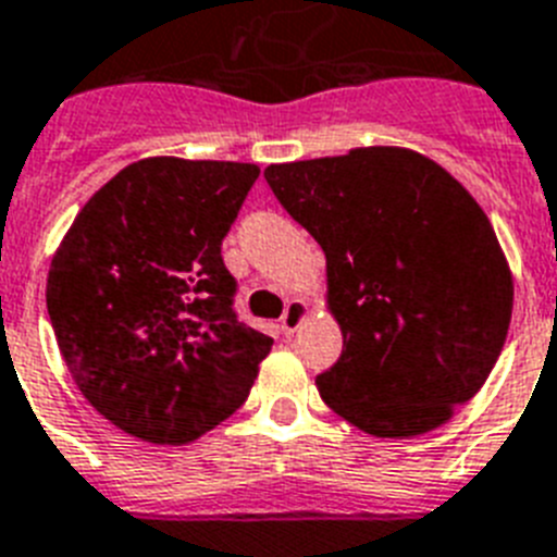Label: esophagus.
<instances>
[{"mask_svg":"<svg viewBox=\"0 0 557 557\" xmlns=\"http://www.w3.org/2000/svg\"><path fill=\"white\" fill-rule=\"evenodd\" d=\"M305 319H307V305L296 298V301H289L287 310H284L282 321H278V327H282L284 335H293L298 330V324H301Z\"/></svg>","mask_w":557,"mask_h":557,"instance_id":"1","label":"esophagus"}]
</instances>
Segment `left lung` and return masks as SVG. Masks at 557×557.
I'll return each instance as SVG.
<instances>
[{"mask_svg": "<svg viewBox=\"0 0 557 557\" xmlns=\"http://www.w3.org/2000/svg\"><path fill=\"white\" fill-rule=\"evenodd\" d=\"M278 205L327 259L344 350L315 375L358 430H435L481 389L507 342L512 278L484 210L447 170L401 147L270 164Z\"/></svg>", "mask_w": 557, "mask_h": 557, "instance_id": "obj_1", "label": "left lung"}]
</instances>
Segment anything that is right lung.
<instances>
[{
  "label": "right lung",
  "instance_id": "obj_1",
  "mask_svg": "<svg viewBox=\"0 0 557 557\" xmlns=\"http://www.w3.org/2000/svg\"><path fill=\"white\" fill-rule=\"evenodd\" d=\"M256 164L133 162L50 261L48 315L87 401L133 438L187 444L247 401L273 338L238 321L222 242Z\"/></svg>",
  "mask_w": 557,
  "mask_h": 557
}]
</instances>
